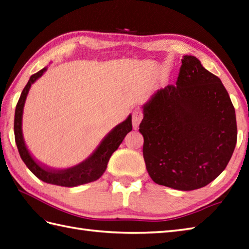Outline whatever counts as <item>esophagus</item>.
<instances>
[{
	"label": "esophagus",
	"mask_w": 249,
	"mask_h": 249,
	"mask_svg": "<svg viewBox=\"0 0 249 249\" xmlns=\"http://www.w3.org/2000/svg\"><path fill=\"white\" fill-rule=\"evenodd\" d=\"M142 119H143V113L140 109H136V110L132 111L131 122H132V127H134V129H138V127L140 125Z\"/></svg>",
	"instance_id": "1"
}]
</instances>
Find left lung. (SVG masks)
Returning <instances> with one entry per match:
<instances>
[{"instance_id":"obj_1","label":"left lung","mask_w":249,"mask_h":249,"mask_svg":"<svg viewBox=\"0 0 249 249\" xmlns=\"http://www.w3.org/2000/svg\"><path fill=\"white\" fill-rule=\"evenodd\" d=\"M177 82L143 105V157L153 180L192 191L214 180L236 144L234 107L221 79L194 56L181 59Z\"/></svg>"}]
</instances>
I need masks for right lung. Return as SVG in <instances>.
Wrapping results in <instances>:
<instances>
[{
	"mask_svg": "<svg viewBox=\"0 0 249 249\" xmlns=\"http://www.w3.org/2000/svg\"><path fill=\"white\" fill-rule=\"evenodd\" d=\"M46 70H48V68H43L42 70L32 75L24 89H23L16 107L14 129L16 144L21 159L35 176L46 183L71 188L97 180L106 171L108 161L110 159L111 155L117 151L120 144L124 140L125 136L131 131V115L129 114L124 122L120 123L111 129V131H109V134L104 137L98 146L94 149V152L83 162L65 170H53L41 165L32 157L25 145L22 132V118L28 91H30L32 85L39 77H41Z\"/></svg>",
	"mask_w": 249,
	"mask_h": 249,
	"instance_id": "1",
	"label": "right lung"
}]
</instances>
